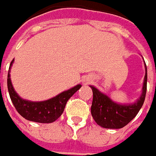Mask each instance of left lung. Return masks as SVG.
Segmentation results:
<instances>
[{
	"label": "left lung",
	"mask_w": 156,
	"mask_h": 156,
	"mask_svg": "<svg viewBox=\"0 0 156 156\" xmlns=\"http://www.w3.org/2000/svg\"><path fill=\"white\" fill-rule=\"evenodd\" d=\"M147 71L143 86V92L139 100L132 105H119L113 102L108 96L91 87L93 99L90 112L95 122L105 128H121L127 125L138 113L144 104L146 93Z\"/></svg>",
	"instance_id": "1"
}]
</instances>
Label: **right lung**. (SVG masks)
Segmentation results:
<instances>
[{
    "mask_svg": "<svg viewBox=\"0 0 156 156\" xmlns=\"http://www.w3.org/2000/svg\"><path fill=\"white\" fill-rule=\"evenodd\" d=\"M12 62L13 60L10 63V69ZM7 84L10 100L17 111L24 119L38 123H52L55 121L64 112L65 107L69 99L82 86L80 84L76 85L75 87L66 90L58 94L57 96L45 101L33 102L22 100L15 92L10 82V73H8Z\"/></svg>",
    "mask_w": 156,
    "mask_h": 156,
    "instance_id": "obj_1",
    "label": "right lung"
}]
</instances>
